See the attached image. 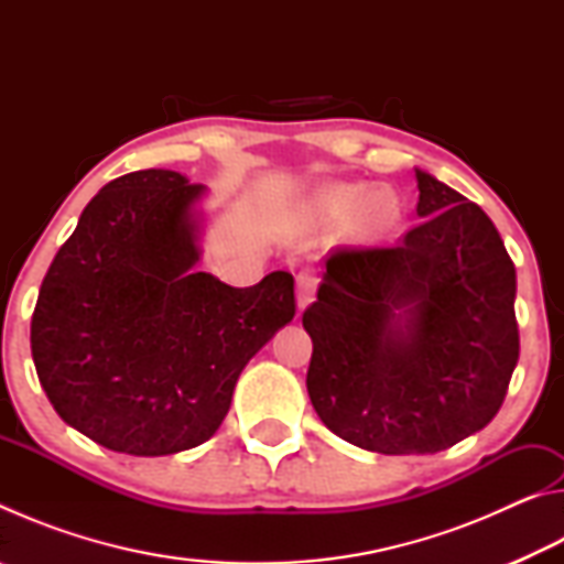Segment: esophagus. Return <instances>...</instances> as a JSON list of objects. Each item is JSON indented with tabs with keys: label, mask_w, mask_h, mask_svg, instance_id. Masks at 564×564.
<instances>
[{
	"label": "esophagus",
	"mask_w": 564,
	"mask_h": 564,
	"mask_svg": "<svg viewBox=\"0 0 564 564\" xmlns=\"http://www.w3.org/2000/svg\"><path fill=\"white\" fill-rule=\"evenodd\" d=\"M316 291H318L316 275H313L311 271L299 273V279H295V305H299V311L308 308L313 299H316Z\"/></svg>",
	"instance_id": "1"
}]
</instances>
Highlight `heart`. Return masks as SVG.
Wrapping results in <instances>:
<instances>
[{
  "instance_id": "heart-1",
  "label": "heart",
  "mask_w": 564,
  "mask_h": 564,
  "mask_svg": "<svg viewBox=\"0 0 564 564\" xmlns=\"http://www.w3.org/2000/svg\"><path fill=\"white\" fill-rule=\"evenodd\" d=\"M308 224L316 228L346 224L350 241L378 243L400 224V204L390 191L368 184H328L311 198Z\"/></svg>"
}]
</instances>
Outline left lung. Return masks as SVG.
Instances as JSON below:
<instances>
[{
    "instance_id": "8db88e82",
    "label": "left lung",
    "mask_w": 564,
    "mask_h": 564,
    "mask_svg": "<svg viewBox=\"0 0 564 564\" xmlns=\"http://www.w3.org/2000/svg\"><path fill=\"white\" fill-rule=\"evenodd\" d=\"M400 246L333 253L305 388L330 433L383 455L441 453L482 431L520 356L514 265L498 228L423 169Z\"/></svg>"
}]
</instances>
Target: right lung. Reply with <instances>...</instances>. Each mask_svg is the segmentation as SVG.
<instances>
[{"instance_id":"1","label":"right lung","mask_w":564,"mask_h":564,"mask_svg":"<svg viewBox=\"0 0 564 564\" xmlns=\"http://www.w3.org/2000/svg\"><path fill=\"white\" fill-rule=\"evenodd\" d=\"M206 196L169 169L113 178L44 275L36 376L64 423L113 453L206 443L248 360L295 316L289 271L234 289L196 269Z\"/></svg>"}]
</instances>
